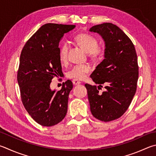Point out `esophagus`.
Wrapping results in <instances>:
<instances>
[{
  "label": "esophagus",
  "instance_id": "esophagus-1",
  "mask_svg": "<svg viewBox=\"0 0 156 156\" xmlns=\"http://www.w3.org/2000/svg\"><path fill=\"white\" fill-rule=\"evenodd\" d=\"M72 83L73 84H74V85H78V84H80L81 83L80 81H78L77 80H73Z\"/></svg>",
  "mask_w": 156,
  "mask_h": 156
}]
</instances>
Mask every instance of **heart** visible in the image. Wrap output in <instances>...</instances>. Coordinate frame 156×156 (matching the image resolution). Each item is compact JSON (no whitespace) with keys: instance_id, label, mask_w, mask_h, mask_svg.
<instances>
[{"instance_id":"obj_1","label":"heart","mask_w":156,"mask_h":156,"mask_svg":"<svg viewBox=\"0 0 156 156\" xmlns=\"http://www.w3.org/2000/svg\"><path fill=\"white\" fill-rule=\"evenodd\" d=\"M76 43L82 48L93 59L97 58L101 53L100 48H98V40L94 37L86 33H79L74 37ZM69 46L67 43H63L59 48V59L62 63H66L67 60ZM90 71V67L88 65H78L73 66L68 72L67 77L73 80H81L86 77Z\"/></svg>"}]
</instances>
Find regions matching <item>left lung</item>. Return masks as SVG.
I'll return each mask as SVG.
<instances>
[{"instance_id": "left-lung-1", "label": "left lung", "mask_w": 156, "mask_h": 156, "mask_svg": "<svg viewBox=\"0 0 156 156\" xmlns=\"http://www.w3.org/2000/svg\"><path fill=\"white\" fill-rule=\"evenodd\" d=\"M89 30L100 34L106 48L104 59L90 74L99 86L85 84V87L93 117L108 122L121 117L135 95L138 78L137 55L131 39L116 25L103 23ZM104 83L106 91L99 92Z\"/></svg>"}]
</instances>
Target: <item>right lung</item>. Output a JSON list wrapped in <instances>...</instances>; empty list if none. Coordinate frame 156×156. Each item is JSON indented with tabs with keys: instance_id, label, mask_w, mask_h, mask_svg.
I'll list each match as a JSON object with an SVG mask.
<instances>
[{
	"instance_id": "right-lung-1",
	"label": "right lung",
	"mask_w": 156,
	"mask_h": 156,
	"mask_svg": "<svg viewBox=\"0 0 156 156\" xmlns=\"http://www.w3.org/2000/svg\"><path fill=\"white\" fill-rule=\"evenodd\" d=\"M75 25L48 23L27 41L22 49L18 70L22 104L39 125L52 126L63 119L67 112L72 81L63 83L61 89H50L54 77L63 75L59 59V42Z\"/></svg>"
}]
</instances>
